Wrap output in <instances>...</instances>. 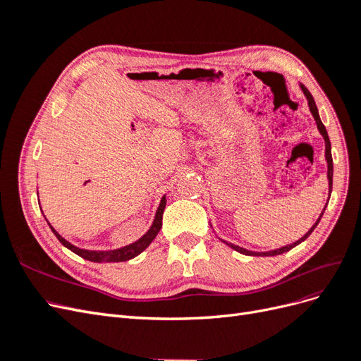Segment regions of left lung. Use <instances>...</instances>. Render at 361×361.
I'll list each match as a JSON object with an SVG mask.
<instances>
[{
	"instance_id": "1",
	"label": "left lung",
	"mask_w": 361,
	"mask_h": 361,
	"mask_svg": "<svg viewBox=\"0 0 361 361\" xmlns=\"http://www.w3.org/2000/svg\"><path fill=\"white\" fill-rule=\"evenodd\" d=\"M300 87H301V90H302V93H304V96H305V99H307V104H309V108H310V113H312V116H313V118H314L316 126H318V130H319L321 135L324 137V141H325L326 179H329V199H330L331 188H333V158H331V143H330L329 134H326V129H325L324 123L321 122V117H319V113H318V106H316V104H314L313 96L310 94V92H309L307 89H305V87H304L302 84H300ZM326 204H329V202L325 203V206H324V209H322V212H321L319 218H318V220H316V223L310 227V231H309L307 233H305L302 238H300L298 241H295V243H292V244H288V245H285V247H280V248H276V250H269V251H251V250L243 248V247H239V245H235V244H232V243H227V241H224V239H221V238H220V239H221V241H223L226 245H228L231 248L236 250L238 253H243V255H245V256H277V255H283V253H286V251L292 250L293 247H297L298 244H301L302 241H305V239H307V238L310 236V233L314 231V227L318 226V223L321 221V216L324 215V211H325Z\"/></svg>"
}]
</instances>
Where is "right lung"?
I'll use <instances>...</instances> for the list:
<instances>
[{
  "label": "right lung",
  "mask_w": 361,
  "mask_h": 361,
  "mask_svg": "<svg viewBox=\"0 0 361 361\" xmlns=\"http://www.w3.org/2000/svg\"><path fill=\"white\" fill-rule=\"evenodd\" d=\"M166 203H167L166 195H162V199H161L159 206H158V209H157V214H155V220H154V223H152L149 231L143 236H141L140 239H137V241L133 243V244L125 245V247H120V248H116V250L97 251V250H84V248H80V247H75L73 244L66 241V239H64L49 223L48 224L51 227L52 233L57 236V239L64 247L69 248L71 251H73L75 255L81 256L85 260L97 262V264H102V262H126L129 259H134L135 256H138L141 251H145L150 245V243L157 238L159 228L162 226V214H164V209H166Z\"/></svg>",
  "instance_id": "obj_1"
}]
</instances>
